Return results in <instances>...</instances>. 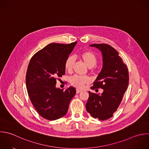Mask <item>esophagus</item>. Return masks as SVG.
<instances>
[{
	"mask_svg": "<svg viewBox=\"0 0 149 149\" xmlns=\"http://www.w3.org/2000/svg\"><path fill=\"white\" fill-rule=\"evenodd\" d=\"M81 91H82L81 90H79V89H77V93H80Z\"/></svg>",
	"mask_w": 149,
	"mask_h": 149,
	"instance_id": "esophagus-1",
	"label": "esophagus"
}]
</instances>
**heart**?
Segmentation results:
<instances>
[{
  "instance_id": "b5f03b06",
  "label": "heart",
  "mask_w": 149,
  "mask_h": 149,
  "mask_svg": "<svg viewBox=\"0 0 149 149\" xmlns=\"http://www.w3.org/2000/svg\"><path fill=\"white\" fill-rule=\"evenodd\" d=\"M79 58L85 63V64L89 68L95 67L97 63V58L95 54L90 51H85L81 53L79 55ZM75 63V58L72 56L68 57L64 64L65 70L70 72L72 70L73 65ZM89 82V78L88 77L74 75L70 78L71 84L78 88H82L84 85Z\"/></svg>"
}]
</instances>
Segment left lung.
<instances>
[{"instance_id":"left-lung-1","label":"left lung","mask_w":149,"mask_h":149,"mask_svg":"<svg viewBox=\"0 0 149 149\" xmlns=\"http://www.w3.org/2000/svg\"><path fill=\"white\" fill-rule=\"evenodd\" d=\"M103 56V67L93 83L92 89L102 88L100 95L89 92L86 104L87 111L95 118L106 120L111 118L119 107L129 84L127 66L118 52L107 44H92Z\"/></svg>"}]
</instances>
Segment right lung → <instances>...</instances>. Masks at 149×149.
<instances>
[{
    "instance_id": "1",
    "label": "right lung",
    "mask_w": 149,
    "mask_h": 149,
    "mask_svg": "<svg viewBox=\"0 0 149 149\" xmlns=\"http://www.w3.org/2000/svg\"><path fill=\"white\" fill-rule=\"evenodd\" d=\"M77 42L65 45L50 43L31 58L26 74V86L31 103L39 114L48 120L65 116L75 88H56L57 80L65 74L64 64Z\"/></svg>"
}]
</instances>
